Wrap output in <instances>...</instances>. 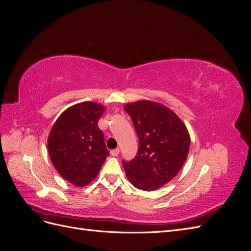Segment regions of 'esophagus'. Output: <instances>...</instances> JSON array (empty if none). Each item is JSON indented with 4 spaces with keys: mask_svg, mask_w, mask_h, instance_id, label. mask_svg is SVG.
Instances as JSON below:
<instances>
[{
    "mask_svg": "<svg viewBox=\"0 0 251 251\" xmlns=\"http://www.w3.org/2000/svg\"><path fill=\"white\" fill-rule=\"evenodd\" d=\"M110 154H111L113 157L118 156V154H119V149H114V150H112V151H110Z\"/></svg>",
    "mask_w": 251,
    "mask_h": 251,
    "instance_id": "34e87169",
    "label": "esophagus"
}]
</instances>
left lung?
<instances>
[{"mask_svg": "<svg viewBox=\"0 0 251 251\" xmlns=\"http://www.w3.org/2000/svg\"><path fill=\"white\" fill-rule=\"evenodd\" d=\"M139 139L137 155L123 161L127 179L142 191L170 182L183 166L191 144L185 125L171 109L150 100L125 105Z\"/></svg>", "mask_w": 251, "mask_h": 251, "instance_id": "left-lung-1", "label": "left lung"}]
</instances>
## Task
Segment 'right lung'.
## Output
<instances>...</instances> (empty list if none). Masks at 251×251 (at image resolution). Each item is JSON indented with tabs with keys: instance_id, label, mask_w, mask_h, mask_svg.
Wrapping results in <instances>:
<instances>
[{
	"instance_id": "1",
	"label": "right lung",
	"mask_w": 251,
	"mask_h": 251,
	"mask_svg": "<svg viewBox=\"0 0 251 251\" xmlns=\"http://www.w3.org/2000/svg\"><path fill=\"white\" fill-rule=\"evenodd\" d=\"M104 110L93 101L74 104L60 114L50 131L51 162L60 176L76 186L93 181L109 156L97 125Z\"/></svg>"
}]
</instances>
